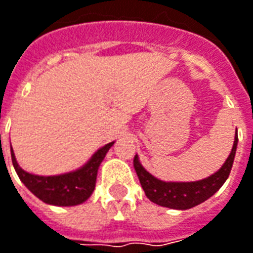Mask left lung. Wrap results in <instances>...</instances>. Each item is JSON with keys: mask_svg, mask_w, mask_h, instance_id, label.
Wrapping results in <instances>:
<instances>
[{"mask_svg": "<svg viewBox=\"0 0 253 253\" xmlns=\"http://www.w3.org/2000/svg\"><path fill=\"white\" fill-rule=\"evenodd\" d=\"M237 142H238V138L235 137L231 154L228 155L220 169L212 176L206 177L199 181H191V183L162 181L142 168L137 155L134 156V169L137 171L141 187L149 201H152L156 205L165 206V208L184 211V209H190V208H194V206L205 202L206 199L211 198L213 194L224 184V181L230 176V171L233 168L235 151H237Z\"/></svg>", "mask_w": 253, "mask_h": 253, "instance_id": "obj_1", "label": "left lung"}]
</instances>
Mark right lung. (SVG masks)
I'll return each mask as SVG.
<instances>
[{"label": "right lung", "mask_w": 253, "mask_h": 253, "mask_svg": "<svg viewBox=\"0 0 253 253\" xmlns=\"http://www.w3.org/2000/svg\"><path fill=\"white\" fill-rule=\"evenodd\" d=\"M112 145L113 142H109L105 147L98 149L97 152L91 156L90 161L80 169L65 173V174H58V176H37V174L25 171L16 162L12 147L11 156L13 168L16 170L20 181L37 198L49 205L75 206L83 204L91 197V194L95 188L98 168Z\"/></svg>", "instance_id": "1"}]
</instances>
